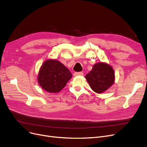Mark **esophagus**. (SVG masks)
<instances>
[{
    "mask_svg": "<svg viewBox=\"0 0 147 147\" xmlns=\"http://www.w3.org/2000/svg\"><path fill=\"white\" fill-rule=\"evenodd\" d=\"M74 76H83V72H75L74 74Z\"/></svg>",
    "mask_w": 147,
    "mask_h": 147,
    "instance_id": "34e87169",
    "label": "esophagus"
}]
</instances>
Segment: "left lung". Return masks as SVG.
Listing matches in <instances>:
<instances>
[{
  "label": "left lung",
  "mask_w": 147,
  "mask_h": 147,
  "mask_svg": "<svg viewBox=\"0 0 147 147\" xmlns=\"http://www.w3.org/2000/svg\"><path fill=\"white\" fill-rule=\"evenodd\" d=\"M86 79L92 90L98 94L102 93L114 83V72L109 65L99 63L86 74Z\"/></svg>",
  "instance_id": "left-lung-1"
}]
</instances>
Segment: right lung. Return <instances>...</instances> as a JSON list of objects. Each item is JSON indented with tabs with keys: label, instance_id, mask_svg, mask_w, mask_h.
<instances>
[{
	"label": "right lung",
	"instance_id": "add662e5",
	"mask_svg": "<svg viewBox=\"0 0 147 147\" xmlns=\"http://www.w3.org/2000/svg\"><path fill=\"white\" fill-rule=\"evenodd\" d=\"M69 69L57 60H48L42 65L38 76L40 86L48 92L57 93L71 78Z\"/></svg>",
	"mask_w": 147,
	"mask_h": 147
}]
</instances>
